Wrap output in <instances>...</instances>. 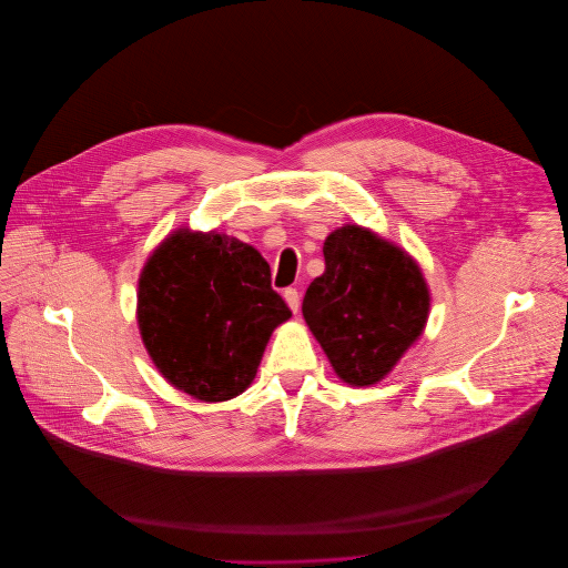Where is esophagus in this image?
<instances>
[{
  "instance_id": "1",
  "label": "esophagus",
  "mask_w": 568,
  "mask_h": 568,
  "mask_svg": "<svg viewBox=\"0 0 568 568\" xmlns=\"http://www.w3.org/2000/svg\"><path fill=\"white\" fill-rule=\"evenodd\" d=\"M284 300H286V304H288V308L297 315L300 313V306H302V302H300V293H297V288H286L284 291Z\"/></svg>"
}]
</instances>
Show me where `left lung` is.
<instances>
[{"label": "left lung", "mask_w": 568, "mask_h": 568, "mask_svg": "<svg viewBox=\"0 0 568 568\" xmlns=\"http://www.w3.org/2000/svg\"><path fill=\"white\" fill-rule=\"evenodd\" d=\"M325 271L306 291L302 313L336 376L376 385L419 338L430 295L415 260L358 225L324 243Z\"/></svg>", "instance_id": "left-lung-1"}]
</instances>
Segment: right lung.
Masks as SVG:
<instances>
[{"label": "right lung", "mask_w": 568, "mask_h": 568, "mask_svg": "<svg viewBox=\"0 0 568 568\" xmlns=\"http://www.w3.org/2000/svg\"><path fill=\"white\" fill-rule=\"evenodd\" d=\"M286 320L291 311L271 288L266 260L225 234L179 230L140 275L142 341L163 378L203 403L243 394Z\"/></svg>", "instance_id": "obj_1"}]
</instances>
